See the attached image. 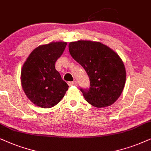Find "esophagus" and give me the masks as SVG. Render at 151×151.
I'll return each mask as SVG.
<instances>
[{
	"label": "esophagus",
	"instance_id": "esophagus-1",
	"mask_svg": "<svg viewBox=\"0 0 151 151\" xmlns=\"http://www.w3.org/2000/svg\"><path fill=\"white\" fill-rule=\"evenodd\" d=\"M68 85H69L70 86H77V81H70L68 82Z\"/></svg>",
	"mask_w": 151,
	"mask_h": 151
}]
</instances>
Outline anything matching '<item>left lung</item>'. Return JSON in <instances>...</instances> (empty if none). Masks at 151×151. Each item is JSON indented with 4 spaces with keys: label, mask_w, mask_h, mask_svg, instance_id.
Wrapping results in <instances>:
<instances>
[{
    "label": "left lung",
    "mask_w": 151,
    "mask_h": 151,
    "mask_svg": "<svg viewBox=\"0 0 151 151\" xmlns=\"http://www.w3.org/2000/svg\"><path fill=\"white\" fill-rule=\"evenodd\" d=\"M68 47L70 55L89 77L90 88L80 89L86 101L96 108L114 103L126 82L125 67L119 55L99 42L78 41Z\"/></svg>",
    "instance_id": "left-lung-1"
}]
</instances>
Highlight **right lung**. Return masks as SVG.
I'll use <instances>...</instances> for the list:
<instances>
[{
  "instance_id": "add662e5",
  "label": "right lung",
  "mask_w": 151,
  "mask_h": 151,
  "mask_svg": "<svg viewBox=\"0 0 151 151\" xmlns=\"http://www.w3.org/2000/svg\"><path fill=\"white\" fill-rule=\"evenodd\" d=\"M65 42L43 45L32 52L21 70V84L30 101L39 107L57 105L69 86L55 69L57 59L63 53Z\"/></svg>"
}]
</instances>
